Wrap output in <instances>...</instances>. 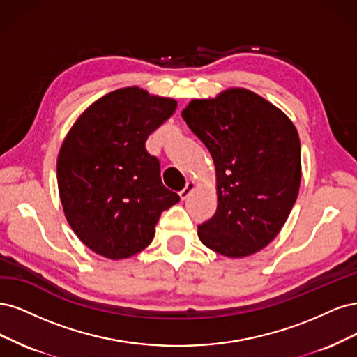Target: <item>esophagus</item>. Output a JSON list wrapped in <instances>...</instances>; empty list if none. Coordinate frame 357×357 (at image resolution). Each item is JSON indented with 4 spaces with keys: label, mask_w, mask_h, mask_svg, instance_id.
I'll return each mask as SVG.
<instances>
[{
    "label": "esophagus",
    "mask_w": 357,
    "mask_h": 357,
    "mask_svg": "<svg viewBox=\"0 0 357 357\" xmlns=\"http://www.w3.org/2000/svg\"><path fill=\"white\" fill-rule=\"evenodd\" d=\"M194 187H195V183H194L192 181H188V182H187V185L183 187V190H181V191H179L181 199H182V200H185V199L188 197V195L191 194V191L194 190Z\"/></svg>",
    "instance_id": "34e87169"
}]
</instances>
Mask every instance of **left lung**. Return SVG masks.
<instances>
[{"label":"left lung","mask_w":357,"mask_h":357,"mask_svg":"<svg viewBox=\"0 0 357 357\" xmlns=\"http://www.w3.org/2000/svg\"><path fill=\"white\" fill-rule=\"evenodd\" d=\"M182 119L216 169L218 208L199 225V238L224 257L255 254L279 234L298 197L301 144L295 126L246 89L194 99Z\"/></svg>","instance_id":"1"}]
</instances>
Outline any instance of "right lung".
Segmentation results:
<instances>
[{
	"label": "right lung",
	"instance_id": "1",
	"mask_svg": "<svg viewBox=\"0 0 357 357\" xmlns=\"http://www.w3.org/2000/svg\"><path fill=\"white\" fill-rule=\"evenodd\" d=\"M175 109L174 99L126 87L90 105L66 135L57 157L61 202L68 224L96 254L123 259L141 252L162 212L179 202L145 148Z\"/></svg>",
	"mask_w": 357,
	"mask_h": 357
}]
</instances>
